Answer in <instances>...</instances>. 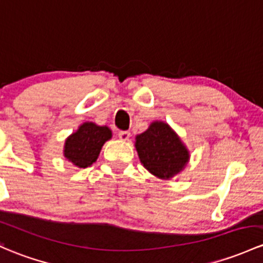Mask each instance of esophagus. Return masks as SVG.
I'll list each match as a JSON object with an SVG mask.
<instances>
[{
  "instance_id": "34e87169",
  "label": "esophagus",
  "mask_w": 263,
  "mask_h": 263,
  "mask_svg": "<svg viewBox=\"0 0 263 263\" xmlns=\"http://www.w3.org/2000/svg\"><path fill=\"white\" fill-rule=\"evenodd\" d=\"M129 136H131V134H129L128 131H120L118 132V137H120L122 141H127L129 139Z\"/></svg>"
}]
</instances>
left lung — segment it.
I'll return each instance as SVG.
<instances>
[{
	"label": "left lung",
	"mask_w": 263,
	"mask_h": 263,
	"mask_svg": "<svg viewBox=\"0 0 263 263\" xmlns=\"http://www.w3.org/2000/svg\"><path fill=\"white\" fill-rule=\"evenodd\" d=\"M136 150L143 166L161 179L178 174L189 160V153L180 139L164 122H154L139 135Z\"/></svg>",
	"instance_id": "obj_1"
}]
</instances>
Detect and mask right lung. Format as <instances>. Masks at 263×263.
Returning <instances> with one entry per match:
<instances>
[{"label":"right lung","instance_id":"add662e5","mask_svg":"<svg viewBox=\"0 0 263 263\" xmlns=\"http://www.w3.org/2000/svg\"><path fill=\"white\" fill-rule=\"evenodd\" d=\"M112 137L108 127L92 122L83 123L78 131L65 141L64 156L78 167H88L96 162L101 148Z\"/></svg>","mask_w":263,"mask_h":263}]
</instances>
